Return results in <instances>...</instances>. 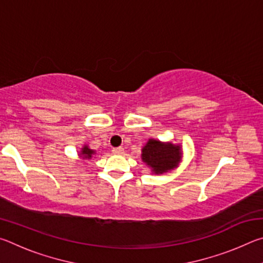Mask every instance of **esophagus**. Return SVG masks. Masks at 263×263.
Returning <instances> with one entry per match:
<instances>
[{
	"instance_id": "esophagus-1",
	"label": "esophagus",
	"mask_w": 263,
	"mask_h": 263,
	"mask_svg": "<svg viewBox=\"0 0 263 263\" xmlns=\"http://www.w3.org/2000/svg\"><path fill=\"white\" fill-rule=\"evenodd\" d=\"M112 152H114L115 154H117V155H121V154L124 153V148H123V147H115V148L112 149Z\"/></svg>"
}]
</instances>
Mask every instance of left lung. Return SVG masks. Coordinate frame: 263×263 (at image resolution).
Listing matches in <instances>:
<instances>
[{
    "mask_svg": "<svg viewBox=\"0 0 263 263\" xmlns=\"http://www.w3.org/2000/svg\"><path fill=\"white\" fill-rule=\"evenodd\" d=\"M182 146L172 141H161L151 138L141 148V160L152 174L161 175L179 167L182 161Z\"/></svg>",
    "mask_w": 263,
    "mask_h": 263,
    "instance_id": "8db88e82",
    "label": "left lung"
}]
</instances>
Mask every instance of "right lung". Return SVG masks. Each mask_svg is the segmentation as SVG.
Listing matches in <instances>:
<instances>
[{
  "instance_id": "right-lung-1",
  "label": "right lung",
  "mask_w": 263,
  "mask_h": 263,
  "mask_svg": "<svg viewBox=\"0 0 263 263\" xmlns=\"http://www.w3.org/2000/svg\"><path fill=\"white\" fill-rule=\"evenodd\" d=\"M79 158L82 160H91L96 155V151L91 149L88 145H83L81 151L79 152Z\"/></svg>"
}]
</instances>
